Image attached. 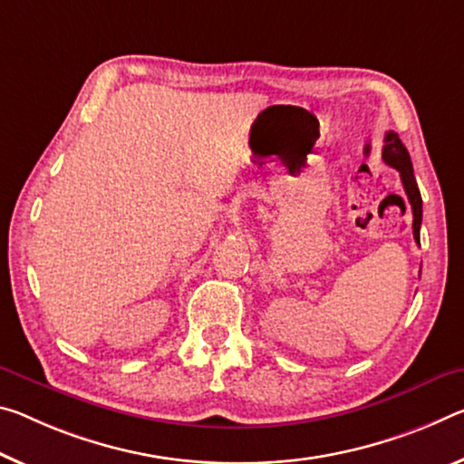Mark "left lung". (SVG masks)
Here are the masks:
<instances>
[{
    "label": "left lung",
    "instance_id": "left-lung-1",
    "mask_svg": "<svg viewBox=\"0 0 464 464\" xmlns=\"http://www.w3.org/2000/svg\"><path fill=\"white\" fill-rule=\"evenodd\" d=\"M382 159H384L386 165L394 167L396 171L401 173L402 188H404V192H407L411 208H413V237L419 244V229H421L423 202H421V194H419V188H417V181H415V175H413V163H411L409 150L404 149V144L401 142L399 134H394V131H388L386 138H384Z\"/></svg>",
    "mask_w": 464,
    "mask_h": 464
}]
</instances>
